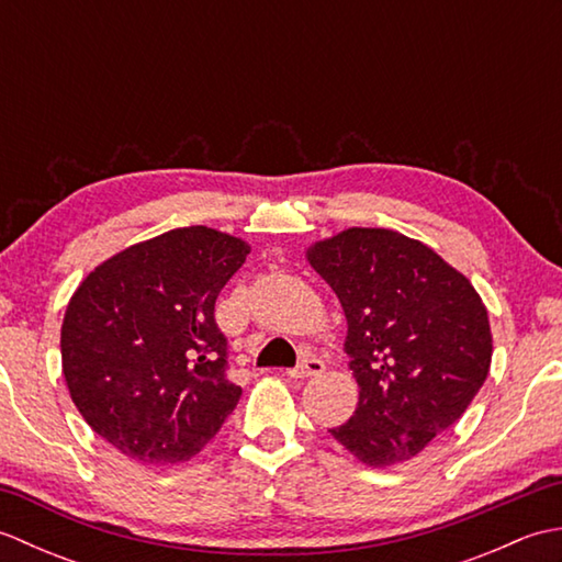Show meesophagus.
Listing matches in <instances>:
<instances>
[{"instance_id": "obj_1", "label": "esophagus", "mask_w": 562, "mask_h": 562, "mask_svg": "<svg viewBox=\"0 0 562 562\" xmlns=\"http://www.w3.org/2000/svg\"><path fill=\"white\" fill-rule=\"evenodd\" d=\"M324 369H326L324 360H318V357H304V360H302L300 364H296L294 369H290L288 376H290V379L318 376V374H324Z\"/></svg>"}]
</instances>
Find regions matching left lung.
<instances>
[{
    "mask_svg": "<svg viewBox=\"0 0 562 562\" xmlns=\"http://www.w3.org/2000/svg\"><path fill=\"white\" fill-rule=\"evenodd\" d=\"M306 256L338 294L360 386L355 415L328 432L374 469L413 459L459 420L491 372L479 292L432 248L391 229L352 226Z\"/></svg>",
    "mask_w": 562,
    "mask_h": 562,
    "instance_id": "left-lung-1",
    "label": "left lung"
}]
</instances>
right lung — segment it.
<instances>
[{"mask_svg":"<svg viewBox=\"0 0 562 562\" xmlns=\"http://www.w3.org/2000/svg\"><path fill=\"white\" fill-rule=\"evenodd\" d=\"M248 244L183 226L87 274L63 321V372L83 420L127 459L188 461L241 398L214 302Z\"/></svg>","mask_w":562,"mask_h":562,"instance_id":"1","label":"right lung"}]
</instances>
